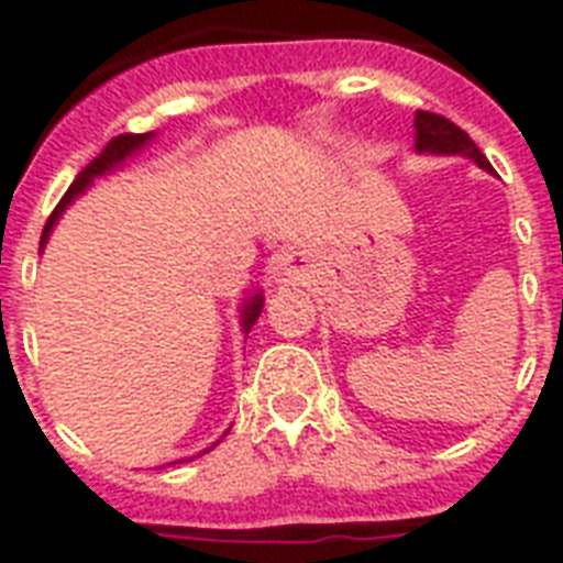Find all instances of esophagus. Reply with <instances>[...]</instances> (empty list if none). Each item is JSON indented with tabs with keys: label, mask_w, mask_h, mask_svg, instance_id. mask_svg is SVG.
<instances>
[{
	"label": "esophagus",
	"mask_w": 563,
	"mask_h": 563,
	"mask_svg": "<svg viewBox=\"0 0 563 563\" xmlns=\"http://www.w3.org/2000/svg\"><path fill=\"white\" fill-rule=\"evenodd\" d=\"M303 263H307V260H303V256H300V254H289L280 263V272L289 274V277H300V274H303V268H307V265H303Z\"/></svg>",
	"instance_id": "34e87169"
}]
</instances>
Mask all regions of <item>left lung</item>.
<instances>
[{
  "instance_id": "left-lung-1",
  "label": "left lung",
  "mask_w": 563,
  "mask_h": 563,
  "mask_svg": "<svg viewBox=\"0 0 563 563\" xmlns=\"http://www.w3.org/2000/svg\"><path fill=\"white\" fill-rule=\"evenodd\" d=\"M415 131H418V152H432V154H464L482 166V169H490V163L485 161V154L476 148L467 131L450 122L441 113H429V110H418L415 113Z\"/></svg>"
}]
</instances>
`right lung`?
I'll return each mask as SVG.
<instances>
[{"label":"right lung","instance_id":"1","mask_svg":"<svg viewBox=\"0 0 563 563\" xmlns=\"http://www.w3.org/2000/svg\"><path fill=\"white\" fill-rule=\"evenodd\" d=\"M148 136H152V134H119V136H113V140H110V143L101 148L99 157H96V161H90V166H87V169L78 172V178L73 180V187L66 189V195L60 198V203H57L55 210H52V216H48L46 228H43V236H40V251H43V245H46V239H48V233H52V224L57 221V216L66 210V203L73 201L78 192H84V187H87V184H90L96 175H104V172L117 169L119 163L125 161L131 152H136V148H140V145L148 140ZM260 312H263V295H254V298L245 303V309H242V327H245V333L256 324Z\"/></svg>","mask_w":563,"mask_h":563}]
</instances>
